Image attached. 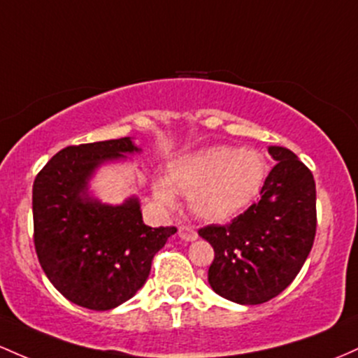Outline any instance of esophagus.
Returning <instances> with one entry per match:
<instances>
[{
  "instance_id": "1",
  "label": "esophagus",
  "mask_w": 358,
  "mask_h": 358,
  "mask_svg": "<svg viewBox=\"0 0 358 358\" xmlns=\"http://www.w3.org/2000/svg\"><path fill=\"white\" fill-rule=\"evenodd\" d=\"M178 236L183 239V241H195L199 238L197 231L192 229L190 226H180L178 227Z\"/></svg>"
}]
</instances>
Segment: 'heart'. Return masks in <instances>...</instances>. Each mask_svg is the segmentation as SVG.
Wrapping results in <instances>:
<instances>
[{
	"instance_id": "heart-1",
	"label": "heart",
	"mask_w": 358,
	"mask_h": 358,
	"mask_svg": "<svg viewBox=\"0 0 358 358\" xmlns=\"http://www.w3.org/2000/svg\"><path fill=\"white\" fill-rule=\"evenodd\" d=\"M266 161L255 149L212 146L187 152L168 163L166 178L156 176L152 197L161 207L188 195V207L203 221L222 222L250 206L265 183Z\"/></svg>"
}]
</instances>
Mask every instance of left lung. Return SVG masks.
Masks as SVG:
<instances>
[{
	"mask_svg": "<svg viewBox=\"0 0 358 358\" xmlns=\"http://www.w3.org/2000/svg\"><path fill=\"white\" fill-rule=\"evenodd\" d=\"M277 164L262 187L260 202L226 226L202 227L214 248L212 290L243 306L262 304L285 290L304 265L316 236V183L287 148L268 146Z\"/></svg>",
	"mask_w": 358,
	"mask_h": 358,
	"instance_id": "1",
	"label": "left lung"
}]
</instances>
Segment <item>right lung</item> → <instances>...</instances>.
Returning <instances> with one entry per match:
<instances>
[{
  "label": "right lung",
  "instance_id": "1",
  "mask_svg": "<svg viewBox=\"0 0 358 358\" xmlns=\"http://www.w3.org/2000/svg\"><path fill=\"white\" fill-rule=\"evenodd\" d=\"M143 149L134 139L100 141L59 151L34 182V243L50 284L66 299L107 311L146 284L151 262L176 227H149L136 195L103 203L90 190L95 173Z\"/></svg>",
  "mask_w": 358,
  "mask_h": 358
}]
</instances>
